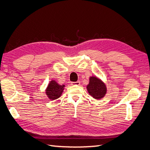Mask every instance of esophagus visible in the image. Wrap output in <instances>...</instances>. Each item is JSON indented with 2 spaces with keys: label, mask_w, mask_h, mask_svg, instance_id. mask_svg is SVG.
<instances>
[{
  "label": "esophagus",
  "mask_w": 150,
  "mask_h": 150,
  "mask_svg": "<svg viewBox=\"0 0 150 150\" xmlns=\"http://www.w3.org/2000/svg\"><path fill=\"white\" fill-rule=\"evenodd\" d=\"M71 84L72 85H76V86H79V85H80V82H79V81H76V82H72Z\"/></svg>",
  "instance_id": "34e87169"
}]
</instances>
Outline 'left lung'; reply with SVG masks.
<instances>
[{
    "label": "left lung",
    "instance_id": "left-lung-1",
    "mask_svg": "<svg viewBox=\"0 0 150 150\" xmlns=\"http://www.w3.org/2000/svg\"><path fill=\"white\" fill-rule=\"evenodd\" d=\"M88 93L95 99H102L107 92L106 86L96 76L89 78V83L87 86Z\"/></svg>",
    "mask_w": 150,
    "mask_h": 150
}]
</instances>
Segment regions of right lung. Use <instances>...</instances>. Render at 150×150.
Returning <instances> with one entry per match:
<instances>
[{"mask_svg": "<svg viewBox=\"0 0 150 150\" xmlns=\"http://www.w3.org/2000/svg\"><path fill=\"white\" fill-rule=\"evenodd\" d=\"M64 86L63 84H59L54 80L50 81L46 89V93L48 98L51 100H54L59 98L64 91Z\"/></svg>", "mask_w": 150, "mask_h": 150, "instance_id": "obj_1", "label": "right lung"}]
</instances>
